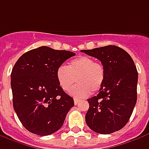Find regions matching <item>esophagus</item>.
Wrapping results in <instances>:
<instances>
[{
    "instance_id": "esophagus-1",
    "label": "esophagus",
    "mask_w": 149,
    "mask_h": 149,
    "mask_svg": "<svg viewBox=\"0 0 149 149\" xmlns=\"http://www.w3.org/2000/svg\"><path fill=\"white\" fill-rule=\"evenodd\" d=\"M79 102H80V100H79V99H74L75 105H77V104H78V103H79Z\"/></svg>"
}]
</instances>
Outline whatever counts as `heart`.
Masks as SVG:
<instances>
[{
  "instance_id": "heart-1",
  "label": "heart",
  "mask_w": 149,
  "mask_h": 149,
  "mask_svg": "<svg viewBox=\"0 0 149 149\" xmlns=\"http://www.w3.org/2000/svg\"><path fill=\"white\" fill-rule=\"evenodd\" d=\"M58 84L64 91H69L77 98H84L90 93L94 94L102 88L105 78V68L102 63L93 58L81 56L69 61L68 67L61 65L56 72Z\"/></svg>"
}]
</instances>
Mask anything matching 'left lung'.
Wrapping results in <instances>:
<instances>
[{"label":"left lung","instance_id":"1","mask_svg":"<svg viewBox=\"0 0 149 149\" xmlns=\"http://www.w3.org/2000/svg\"><path fill=\"white\" fill-rule=\"evenodd\" d=\"M81 52L99 59L105 68L99 94L88 100L86 123L100 134L120 130L129 122L136 102L138 73L133 60L124 49L112 45Z\"/></svg>","mask_w":149,"mask_h":149}]
</instances>
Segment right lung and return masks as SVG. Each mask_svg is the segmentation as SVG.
Returning a JSON list of instances; mask_svg holds the SVG:
<instances>
[{"label":"right lung","mask_w":149,"mask_h":149,"mask_svg":"<svg viewBox=\"0 0 149 149\" xmlns=\"http://www.w3.org/2000/svg\"><path fill=\"white\" fill-rule=\"evenodd\" d=\"M76 54L40 47L27 51L11 73L13 107L22 125L31 133L47 136L63 125L74 106L73 99L58 84V67Z\"/></svg>","instance_id":"right-lung-1"}]
</instances>
